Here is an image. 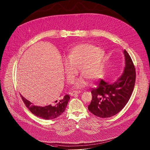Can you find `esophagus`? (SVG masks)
Masks as SVG:
<instances>
[{"label": "esophagus", "instance_id": "esophagus-1", "mask_svg": "<svg viewBox=\"0 0 150 150\" xmlns=\"http://www.w3.org/2000/svg\"><path fill=\"white\" fill-rule=\"evenodd\" d=\"M81 91H78V90H75V91H73L72 93H71V96H73L75 94H79Z\"/></svg>", "mask_w": 150, "mask_h": 150}]
</instances>
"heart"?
I'll return each mask as SVG.
<instances>
[{
	"instance_id": "heart-1",
	"label": "heart",
	"mask_w": 150,
	"mask_h": 150,
	"mask_svg": "<svg viewBox=\"0 0 150 150\" xmlns=\"http://www.w3.org/2000/svg\"><path fill=\"white\" fill-rule=\"evenodd\" d=\"M106 54L104 50L89 43H81L72 47L64 61V71L67 82L71 84L78 74L82 76L76 81L77 88L84 87L88 80L98 79L102 72Z\"/></svg>"
}]
</instances>
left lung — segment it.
<instances>
[{"instance_id": "left-lung-1", "label": "left lung", "mask_w": 150, "mask_h": 150, "mask_svg": "<svg viewBox=\"0 0 150 150\" xmlns=\"http://www.w3.org/2000/svg\"><path fill=\"white\" fill-rule=\"evenodd\" d=\"M125 66L121 76L113 82L101 80L91 91L92 100L88 110L94 115L105 118L120 112L127 103L136 81L135 67L126 50H123Z\"/></svg>"}]
</instances>
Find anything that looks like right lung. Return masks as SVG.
I'll return each mask as SVG.
<instances>
[{"label":"right lung","mask_w":150,"mask_h":150,"mask_svg":"<svg viewBox=\"0 0 150 150\" xmlns=\"http://www.w3.org/2000/svg\"><path fill=\"white\" fill-rule=\"evenodd\" d=\"M20 95L26 107L33 114L46 120H53L59 117L65 111L70 99L69 95L66 94L58 100L52 101L45 106H36L33 105L31 102L25 98L21 94Z\"/></svg>","instance_id":"obj_1"}]
</instances>
